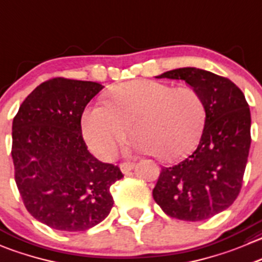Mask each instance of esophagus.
Listing matches in <instances>:
<instances>
[{"label":"esophagus","mask_w":262,"mask_h":262,"mask_svg":"<svg viewBox=\"0 0 262 262\" xmlns=\"http://www.w3.org/2000/svg\"><path fill=\"white\" fill-rule=\"evenodd\" d=\"M133 167H134V164H132V162H123V164H120V170L124 172V174H128Z\"/></svg>","instance_id":"esophagus-1"}]
</instances>
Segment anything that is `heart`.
Here are the masks:
<instances>
[{"label":"heart","instance_id":"1","mask_svg":"<svg viewBox=\"0 0 262 262\" xmlns=\"http://www.w3.org/2000/svg\"><path fill=\"white\" fill-rule=\"evenodd\" d=\"M206 108L200 93L155 80H133L110 91L107 106L93 105L82 118L83 136L98 157L111 160L132 137L139 151L174 161L201 137Z\"/></svg>","mask_w":262,"mask_h":262}]
</instances>
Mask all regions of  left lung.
I'll list each match as a JSON object with an SVG mask.
<instances>
[{"instance_id": "left-lung-1", "label": "left lung", "mask_w": 262, "mask_h": 262, "mask_svg": "<svg viewBox=\"0 0 262 262\" xmlns=\"http://www.w3.org/2000/svg\"><path fill=\"white\" fill-rule=\"evenodd\" d=\"M159 79H182L200 93L206 108L204 132L184 161L162 167L152 195L162 211L201 222L227 210L238 197L251 146V113L242 91L228 78L180 68Z\"/></svg>"}]
</instances>
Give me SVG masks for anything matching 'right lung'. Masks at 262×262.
<instances>
[{"label": "right lung", "mask_w": 262, "mask_h": 262, "mask_svg": "<svg viewBox=\"0 0 262 262\" xmlns=\"http://www.w3.org/2000/svg\"><path fill=\"white\" fill-rule=\"evenodd\" d=\"M102 88L53 78L25 98L12 121L17 189L29 214L52 229L83 232L100 224L114 205L110 187L124 177L91 155L82 136L83 111Z\"/></svg>", "instance_id": "1"}]
</instances>
